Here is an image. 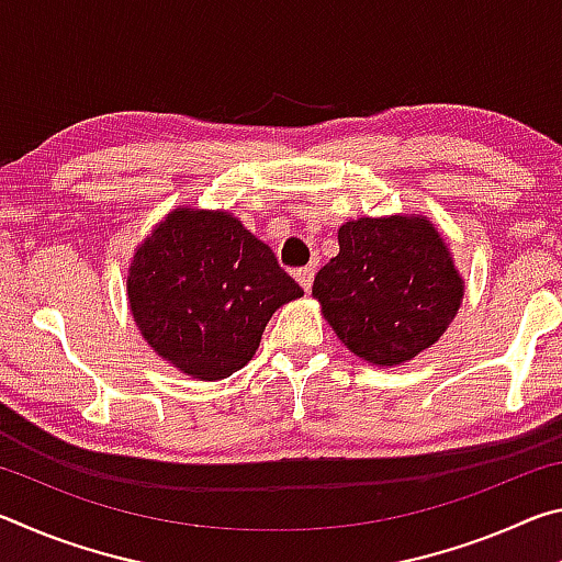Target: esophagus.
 <instances>
[{
  "label": "esophagus",
  "instance_id": "esophagus-1",
  "mask_svg": "<svg viewBox=\"0 0 562 562\" xmlns=\"http://www.w3.org/2000/svg\"><path fill=\"white\" fill-rule=\"evenodd\" d=\"M294 278H297V282L302 284L304 292H310L312 280H315V268H312V265H307V268H300L297 272H294Z\"/></svg>",
  "mask_w": 562,
  "mask_h": 562
}]
</instances>
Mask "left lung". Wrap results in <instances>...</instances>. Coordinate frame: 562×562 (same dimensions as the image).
Masks as SVG:
<instances>
[{
    "mask_svg": "<svg viewBox=\"0 0 562 562\" xmlns=\"http://www.w3.org/2000/svg\"><path fill=\"white\" fill-rule=\"evenodd\" d=\"M339 255L317 272L312 297L369 364L396 367L439 341L463 300L449 245L424 215L359 217L339 227Z\"/></svg>",
    "mask_w": 562,
    "mask_h": 562,
    "instance_id": "obj_1",
    "label": "left lung"
}]
</instances>
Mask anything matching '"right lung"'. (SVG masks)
I'll list each match as a JSON object with an SVG mask.
<instances>
[{"label":"right lung","instance_id":"obj_1","mask_svg":"<svg viewBox=\"0 0 562 562\" xmlns=\"http://www.w3.org/2000/svg\"><path fill=\"white\" fill-rule=\"evenodd\" d=\"M140 335L186 376L215 382L252 359L274 310L302 297L274 252L223 211L176 207L133 255Z\"/></svg>","mask_w":562,"mask_h":562}]
</instances>
